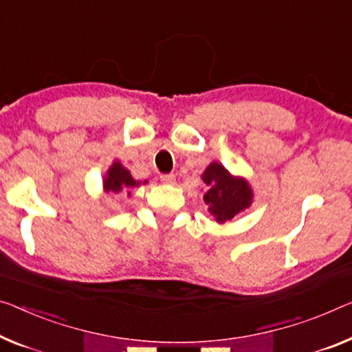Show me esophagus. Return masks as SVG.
<instances>
[{"mask_svg":"<svg viewBox=\"0 0 352 352\" xmlns=\"http://www.w3.org/2000/svg\"><path fill=\"white\" fill-rule=\"evenodd\" d=\"M160 181L166 184V186H173V184L176 182V176L175 175H162Z\"/></svg>","mask_w":352,"mask_h":352,"instance_id":"obj_1","label":"esophagus"}]
</instances>
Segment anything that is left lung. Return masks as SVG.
<instances>
[{
    "label": "left lung",
    "instance_id": "8db88e82",
    "mask_svg": "<svg viewBox=\"0 0 352 352\" xmlns=\"http://www.w3.org/2000/svg\"><path fill=\"white\" fill-rule=\"evenodd\" d=\"M203 199L217 223H226L253 203V188L245 177L234 176L219 162H210L201 175Z\"/></svg>",
    "mask_w": 352,
    "mask_h": 352
}]
</instances>
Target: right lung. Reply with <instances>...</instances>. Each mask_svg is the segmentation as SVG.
<instances>
[{
  "label": "right lung",
  "mask_w": 352,
  "mask_h": 352,
  "mask_svg": "<svg viewBox=\"0 0 352 352\" xmlns=\"http://www.w3.org/2000/svg\"><path fill=\"white\" fill-rule=\"evenodd\" d=\"M144 186L148 181H137L131 175L126 166H124L120 160H113V164L108 166L107 173L102 177V188L107 195H116L120 192H126L127 197H132V188L138 186Z\"/></svg>",
  "instance_id": "obj_1"
}]
</instances>
